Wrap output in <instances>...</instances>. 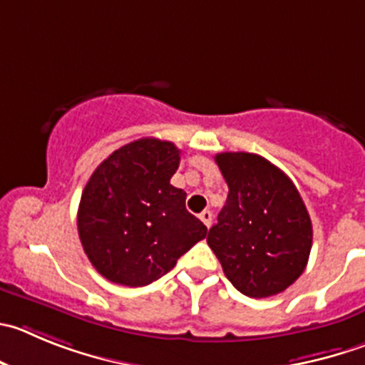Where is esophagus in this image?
I'll use <instances>...</instances> for the list:
<instances>
[{
	"label": "esophagus",
	"mask_w": 365,
	"mask_h": 365,
	"mask_svg": "<svg viewBox=\"0 0 365 365\" xmlns=\"http://www.w3.org/2000/svg\"><path fill=\"white\" fill-rule=\"evenodd\" d=\"M199 218H200V220L204 222V225H206V227H210V225H211V220H213V213H211L210 210H204L202 213L199 215Z\"/></svg>",
	"instance_id": "obj_1"
}]
</instances>
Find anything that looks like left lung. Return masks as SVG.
I'll return each mask as SVG.
<instances>
[{
	"mask_svg": "<svg viewBox=\"0 0 365 365\" xmlns=\"http://www.w3.org/2000/svg\"><path fill=\"white\" fill-rule=\"evenodd\" d=\"M229 186L207 245L232 287L249 297L283 292L303 274L312 249V220L287 173L249 152L215 155Z\"/></svg>",
	"mask_w": 365,
	"mask_h": 365,
	"instance_id": "obj_1",
	"label": "left lung"
}]
</instances>
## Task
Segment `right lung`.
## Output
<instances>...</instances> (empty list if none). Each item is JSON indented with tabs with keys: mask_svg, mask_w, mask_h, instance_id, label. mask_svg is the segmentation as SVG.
Listing matches in <instances>:
<instances>
[{
	"mask_svg": "<svg viewBox=\"0 0 365 365\" xmlns=\"http://www.w3.org/2000/svg\"><path fill=\"white\" fill-rule=\"evenodd\" d=\"M179 161L173 143L141 138L89 177L76 224L89 262L106 279L145 287L206 238V225L186 210V192L170 185Z\"/></svg>",
	"mask_w": 365,
	"mask_h": 365,
	"instance_id": "add662e5",
	"label": "right lung"
}]
</instances>
